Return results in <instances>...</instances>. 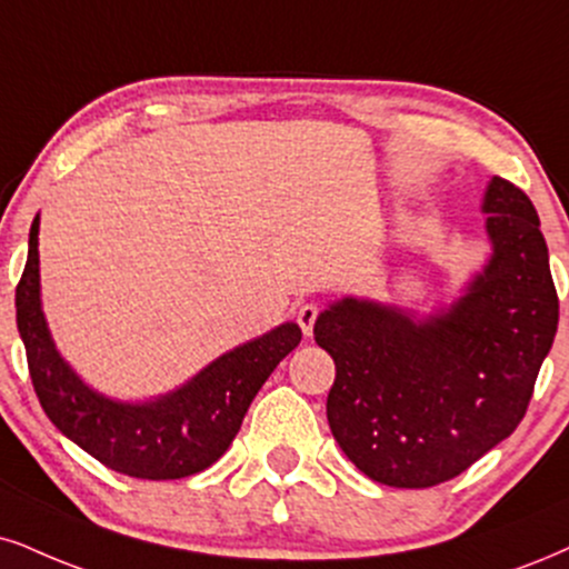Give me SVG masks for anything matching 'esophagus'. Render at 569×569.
Segmentation results:
<instances>
[{"mask_svg": "<svg viewBox=\"0 0 569 569\" xmlns=\"http://www.w3.org/2000/svg\"><path fill=\"white\" fill-rule=\"evenodd\" d=\"M317 317H319V308L313 303H303L298 308V325L303 329L306 338H311L313 335V325H317Z\"/></svg>", "mask_w": 569, "mask_h": 569, "instance_id": "obj_1", "label": "esophagus"}]
</instances>
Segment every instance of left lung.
<instances>
[{
    "label": "left lung",
    "instance_id": "1",
    "mask_svg": "<svg viewBox=\"0 0 569 569\" xmlns=\"http://www.w3.org/2000/svg\"><path fill=\"white\" fill-rule=\"evenodd\" d=\"M490 256L432 313L342 298L313 325L335 359L329 430L367 478L430 488L472 467L522 422L559 321L549 248L522 189L482 194Z\"/></svg>",
    "mask_w": 569,
    "mask_h": 569
}]
</instances>
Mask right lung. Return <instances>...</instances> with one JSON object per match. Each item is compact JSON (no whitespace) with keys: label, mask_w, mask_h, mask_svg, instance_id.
<instances>
[{"label":"right lung","mask_w":569,"mask_h":569,"mask_svg":"<svg viewBox=\"0 0 569 569\" xmlns=\"http://www.w3.org/2000/svg\"><path fill=\"white\" fill-rule=\"evenodd\" d=\"M18 332L39 403L58 430L104 467L129 478L179 480L221 459L240 432L256 392L277 363L298 348L296 321L227 350L177 390L147 401H118L81 380L62 359L41 308L39 216L16 290Z\"/></svg>","instance_id":"obj_1"}]
</instances>
